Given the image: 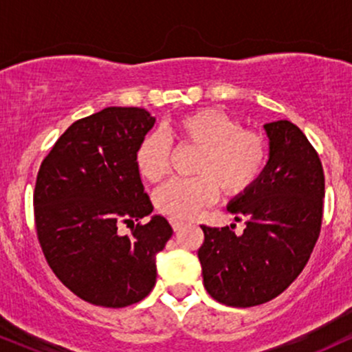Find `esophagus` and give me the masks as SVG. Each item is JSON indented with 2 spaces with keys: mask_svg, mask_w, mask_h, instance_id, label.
I'll list each match as a JSON object with an SVG mask.
<instances>
[{
  "mask_svg": "<svg viewBox=\"0 0 352 352\" xmlns=\"http://www.w3.org/2000/svg\"><path fill=\"white\" fill-rule=\"evenodd\" d=\"M170 225L175 232H179V230L185 225V221L180 220V218H170Z\"/></svg>",
  "mask_w": 352,
  "mask_h": 352,
  "instance_id": "34e87169",
  "label": "esophagus"
}]
</instances>
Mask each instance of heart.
<instances>
[{"mask_svg":"<svg viewBox=\"0 0 352 352\" xmlns=\"http://www.w3.org/2000/svg\"><path fill=\"white\" fill-rule=\"evenodd\" d=\"M199 148L193 165L195 179H177L155 193L159 212L173 218H190L217 199L218 188L228 197L245 193L256 184L268 164V144L258 132L241 129L240 120L220 109L205 107L177 117L164 129V137H144L135 151L142 179L157 184L170 168L168 141Z\"/></svg>","mask_w":352,"mask_h":352,"instance_id":"obj_1","label":"heart"}]
</instances>
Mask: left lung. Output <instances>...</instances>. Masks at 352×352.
Here are the masks:
<instances>
[{
    "label": "left lung",
    "mask_w": 352,
    "mask_h": 352,
    "mask_svg": "<svg viewBox=\"0 0 352 352\" xmlns=\"http://www.w3.org/2000/svg\"><path fill=\"white\" fill-rule=\"evenodd\" d=\"M270 159L252 188L228 204L241 235L201 225L199 260L205 289L235 308L281 294L308 263L322 221L324 172L301 129L289 120L265 124ZM233 228V227H232Z\"/></svg>",
    "instance_id": "left-lung-1"
}]
</instances>
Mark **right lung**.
Returning a JSON list of instances; mask_svg holds the SVG:
<instances>
[{
    "label": "right lung",
    "mask_w": 352,
    "mask_h": 352,
    "mask_svg": "<svg viewBox=\"0 0 352 352\" xmlns=\"http://www.w3.org/2000/svg\"><path fill=\"white\" fill-rule=\"evenodd\" d=\"M153 124L155 117L140 107H106L76 120L36 177L34 223L44 258L91 305L142 301L155 285V254L173 233L160 215L140 223L153 207L135 151ZM120 224H131V233L120 234Z\"/></svg>",
    "instance_id": "1"
}]
</instances>
